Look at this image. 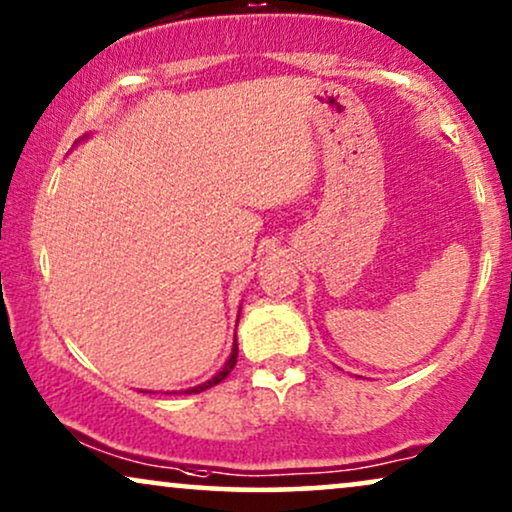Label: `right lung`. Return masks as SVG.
Instances as JSON below:
<instances>
[{"label":"right lung","instance_id":"add662e5","mask_svg":"<svg viewBox=\"0 0 512 512\" xmlns=\"http://www.w3.org/2000/svg\"><path fill=\"white\" fill-rule=\"evenodd\" d=\"M236 325H238V320H236ZM236 358H238V342H236V337H234V346H231V356H229L227 363H224L222 370L217 372L215 377H210L208 381H203V384H199V386H192V388H185V391H180V393H201V391H206V388H210V386L220 384V381H222V379H227V377H229V372L234 370Z\"/></svg>","mask_w":512,"mask_h":512}]
</instances>
